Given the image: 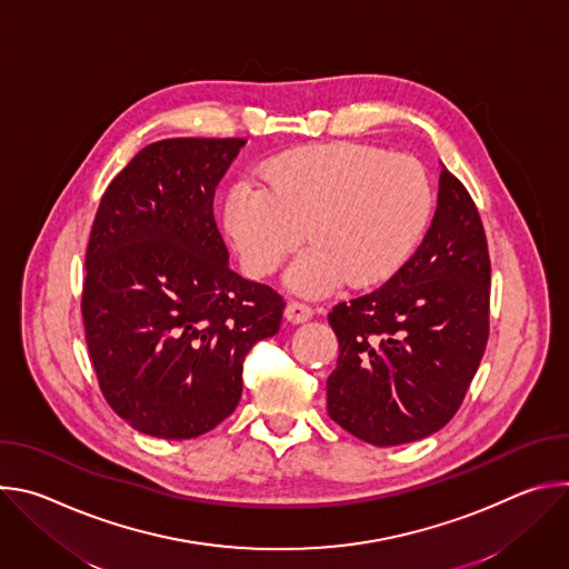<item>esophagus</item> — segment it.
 I'll use <instances>...</instances> for the list:
<instances>
[{
	"instance_id": "obj_1",
	"label": "esophagus",
	"mask_w": 569,
	"mask_h": 569,
	"mask_svg": "<svg viewBox=\"0 0 569 569\" xmlns=\"http://www.w3.org/2000/svg\"><path fill=\"white\" fill-rule=\"evenodd\" d=\"M312 317V308L308 303H301V301H290L286 306V319L290 323H301V321H308Z\"/></svg>"
}]
</instances>
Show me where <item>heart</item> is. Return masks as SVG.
<instances>
[{"instance_id": "1", "label": "heart", "mask_w": 569, "mask_h": 569, "mask_svg": "<svg viewBox=\"0 0 569 569\" xmlns=\"http://www.w3.org/2000/svg\"><path fill=\"white\" fill-rule=\"evenodd\" d=\"M261 180L231 187L227 236L252 277L272 274L308 238L312 248L286 277L306 297L391 279L415 254L435 207L415 157L349 141L283 152Z\"/></svg>"}]
</instances>
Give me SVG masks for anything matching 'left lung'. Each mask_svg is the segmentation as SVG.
I'll return each instance as SVG.
<instances>
[{
	"label": "left lung",
	"mask_w": 569,
	"mask_h": 569,
	"mask_svg": "<svg viewBox=\"0 0 569 569\" xmlns=\"http://www.w3.org/2000/svg\"><path fill=\"white\" fill-rule=\"evenodd\" d=\"M491 259L479 211L443 167L432 224L387 283L329 312L340 356L329 417L373 446L441 430L489 342Z\"/></svg>",
	"instance_id": "left-lung-1"
}]
</instances>
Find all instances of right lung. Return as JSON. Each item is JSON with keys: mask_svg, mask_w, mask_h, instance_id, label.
<instances>
[{"mask_svg": "<svg viewBox=\"0 0 569 569\" xmlns=\"http://www.w3.org/2000/svg\"><path fill=\"white\" fill-rule=\"evenodd\" d=\"M246 139H161L106 189L86 254L83 323L99 387L134 430L193 439L242 393V360L272 338L283 297L242 279L213 218Z\"/></svg>", "mask_w": 569, "mask_h": 569, "instance_id": "1", "label": "right lung"}]
</instances>
